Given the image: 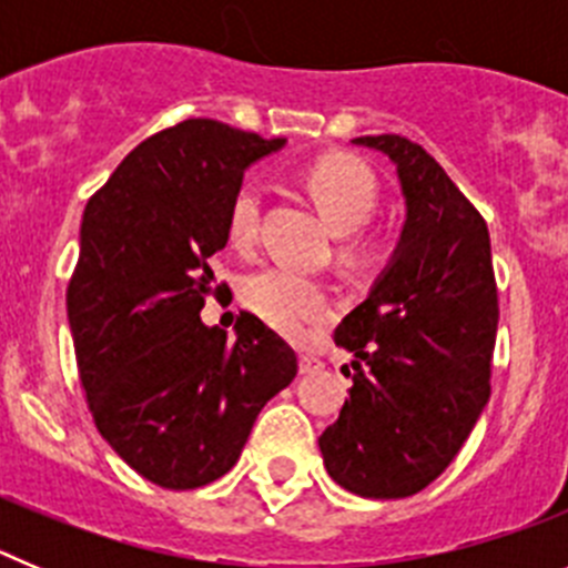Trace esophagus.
Returning a JSON list of instances; mask_svg holds the SVG:
<instances>
[{
    "mask_svg": "<svg viewBox=\"0 0 568 568\" xmlns=\"http://www.w3.org/2000/svg\"><path fill=\"white\" fill-rule=\"evenodd\" d=\"M298 369H301V375H313V373H318V369H321V361L313 358V355H301Z\"/></svg>",
    "mask_w": 568,
    "mask_h": 568,
    "instance_id": "34e87169",
    "label": "esophagus"
}]
</instances>
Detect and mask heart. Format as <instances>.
Listing matches in <instances>:
<instances>
[{
    "label": "heart",
    "mask_w": 568,
    "mask_h": 568,
    "mask_svg": "<svg viewBox=\"0 0 568 568\" xmlns=\"http://www.w3.org/2000/svg\"><path fill=\"white\" fill-rule=\"evenodd\" d=\"M304 187L338 235L358 233L378 204L375 175L358 159L344 153L321 155L318 162L310 164L304 170ZM258 213V184L244 182L227 207V239L233 247L247 250L253 244ZM241 301L247 304L250 313L287 335H301L310 324L329 315L327 290L318 281L284 267H264L247 275L241 284Z\"/></svg>",
    "instance_id": "b5f03b06"
}]
</instances>
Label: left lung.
<instances>
[{
  "label": "left lung",
  "instance_id": "obj_1",
  "mask_svg": "<svg viewBox=\"0 0 568 568\" xmlns=\"http://www.w3.org/2000/svg\"><path fill=\"white\" fill-rule=\"evenodd\" d=\"M395 164L406 219L373 290L335 327L349 398L318 438L329 478L373 500L409 498L453 464L489 400L498 287L489 230L433 155L404 135H358Z\"/></svg>",
  "mask_w": 568,
  "mask_h": 568
}]
</instances>
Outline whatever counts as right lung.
Segmentation results:
<instances>
[{
	"instance_id": "right-lung-1",
	"label": "right lung",
	"mask_w": 568,
	"mask_h": 568,
	"mask_svg": "<svg viewBox=\"0 0 568 568\" xmlns=\"http://www.w3.org/2000/svg\"><path fill=\"white\" fill-rule=\"evenodd\" d=\"M284 144L187 119L139 144L84 207L68 287L79 378L113 453L164 489L227 475L264 404L298 373L293 346L253 313L235 341L199 315L230 199Z\"/></svg>"
}]
</instances>
